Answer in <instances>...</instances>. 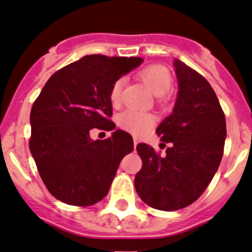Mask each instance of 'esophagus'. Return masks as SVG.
Listing matches in <instances>:
<instances>
[{
    "instance_id": "1",
    "label": "esophagus",
    "mask_w": 252,
    "mask_h": 252,
    "mask_svg": "<svg viewBox=\"0 0 252 252\" xmlns=\"http://www.w3.org/2000/svg\"><path fill=\"white\" fill-rule=\"evenodd\" d=\"M133 144H134V147H137V144H138V138L133 139Z\"/></svg>"
}]
</instances>
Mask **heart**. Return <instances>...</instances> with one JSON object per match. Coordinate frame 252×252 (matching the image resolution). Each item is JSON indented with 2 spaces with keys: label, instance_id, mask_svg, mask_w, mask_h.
<instances>
[{
  "label": "heart",
  "instance_id": "1",
  "mask_svg": "<svg viewBox=\"0 0 252 252\" xmlns=\"http://www.w3.org/2000/svg\"><path fill=\"white\" fill-rule=\"evenodd\" d=\"M139 77L144 85L152 91L156 96H163L171 90L172 74L166 68L165 65L152 64L139 72ZM124 78H119L113 84L110 89V101L117 105L120 101V96L124 87ZM118 124L123 129L134 134H142L147 132L153 124V117L148 113L128 109L119 114Z\"/></svg>",
  "mask_w": 252,
  "mask_h": 252
}]
</instances>
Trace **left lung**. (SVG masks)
I'll use <instances>...</instances> for the list:
<instances>
[{"mask_svg":"<svg viewBox=\"0 0 252 252\" xmlns=\"http://www.w3.org/2000/svg\"><path fill=\"white\" fill-rule=\"evenodd\" d=\"M174 68L176 101L156 129L161 141L171 146L159 157L151 146L139 143L143 165L134 179L142 200L166 212L188 207L202 195L217 172L227 135L226 118L209 82L179 60Z\"/></svg>","mask_w":252,"mask_h":252,"instance_id":"obj_1","label":"left lung"}]
</instances>
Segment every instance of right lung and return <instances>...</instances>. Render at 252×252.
<instances>
[{
	"mask_svg": "<svg viewBox=\"0 0 252 252\" xmlns=\"http://www.w3.org/2000/svg\"><path fill=\"white\" fill-rule=\"evenodd\" d=\"M143 63L137 57L93 54L65 65L48 80L30 113V152L47 189L69 205L100 202L119 163L133 151L129 133L117 129L94 141V127L114 130L110 89Z\"/></svg>",
	"mask_w": 252,
	"mask_h": 252,
	"instance_id": "obj_1",
	"label": "right lung"
}]
</instances>
